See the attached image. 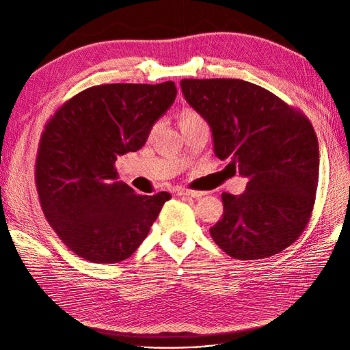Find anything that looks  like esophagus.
<instances>
[{
    "instance_id": "obj_1",
    "label": "esophagus",
    "mask_w": 350,
    "mask_h": 350,
    "mask_svg": "<svg viewBox=\"0 0 350 350\" xmlns=\"http://www.w3.org/2000/svg\"><path fill=\"white\" fill-rule=\"evenodd\" d=\"M176 194L181 196V197H193V198H200V197L204 196V193L189 191V189H185V188H178V189H176Z\"/></svg>"
}]
</instances>
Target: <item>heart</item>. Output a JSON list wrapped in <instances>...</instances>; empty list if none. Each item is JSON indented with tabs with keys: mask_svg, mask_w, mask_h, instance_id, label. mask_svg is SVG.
Masks as SVG:
<instances>
[{
	"mask_svg": "<svg viewBox=\"0 0 350 350\" xmlns=\"http://www.w3.org/2000/svg\"><path fill=\"white\" fill-rule=\"evenodd\" d=\"M179 125L181 126H187V125H191V124H198V122H204V120L201 118V115L198 112H196L194 109H183L179 112ZM157 129V125H154L152 129V133H154Z\"/></svg>",
	"mask_w": 350,
	"mask_h": 350,
	"instance_id": "heart-1",
	"label": "heart"
}]
</instances>
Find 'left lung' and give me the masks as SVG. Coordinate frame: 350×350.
I'll use <instances>...</instances> for the list:
<instances>
[{
  "label": "left lung",
  "instance_id": "1",
  "mask_svg": "<svg viewBox=\"0 0 350 350\" xmlns=\"http://www.w3.org/2000/svg\"><path fill=\"white\" fill-rule=\"evenodd\" d=\"M187 102L207 121L215 154L248 179L224 193L210 235L228 256L260 260L288 248L310 221L319 184V140L310 120L276 94L238 79H184Z\"/></svg>",
  "mask_w": 350,
  "mask_h": 350
}]
</instances>
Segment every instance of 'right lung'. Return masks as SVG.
Instances as JSON below:
<instances>
[{
  "mask_svg": "<svg viewBox=\"0 0 350 350\" xmlns=\"http://www.w3.org/2000/svg\"><path fill=\"white\" fill-rule=\"evenodd\" d=\"M176 98L174 81L93 86L67 100L42 133L36 188L42 210L79 257L113 264L140 247L171 194H135L118 181V156L140 150Z\"/></svg>",
  "mask_w": 350,
  "mask_h": 350,
  "instance_id": "add662e5",
  "label": "right lung"
}]
</instances>
